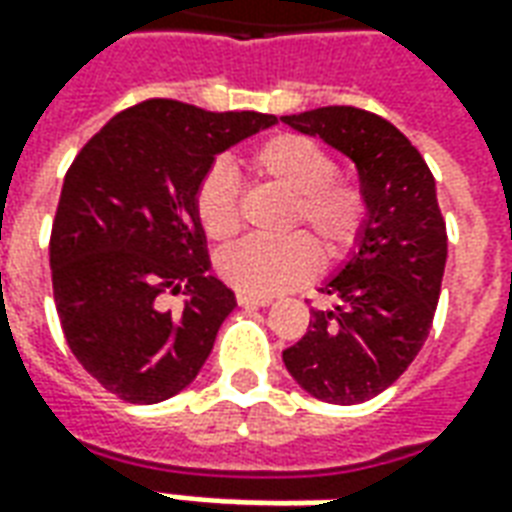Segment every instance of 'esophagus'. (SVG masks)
<instances>
[{
	"label": "esophagus",
	"instance_id": "obj_1",
	"mask_svg": "<svg viewBox=\"0 0 512 512\" xmlns=\"http://www.w3.org/2000/svg\"><path fill=\"white\" fill-rule=\"evenodd\" d=\"M235 299H238L241 307H268V304H271L268 296H249V293H238Z\"/></svg>",
	"mask_w": 512,
	"mask_h": 512
}]
</instances>
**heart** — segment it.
<instances>
[{
  "label": "heart",
  "instance_id": "1",
  "mask_svg": "<svg viewBox=\"0 0 512 512\" xmlns=\"http://www.w3.org/2000/svg\"><path fill=\"white\" fill-rule=\"evenodd\" d=\"M257 178L271 180L290 194L285 227L304 224L326 257L348 252L362 233L367 200L359 186L337 180V164L310 136L277 134L257 145L249 156ZM194 211L200 227L213 241H224L241 227L238 180L227 167H211L197 183ZM219 277L230 288L249 296H274L307 282L318 268V252L307 235L282 238H246L224 249Z\"/></svg>",
  "mask_w": 512,
  "mask_h": 512
}]
</instances>
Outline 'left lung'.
I'll return each mask as SVG.
<instances>
[{"instance_id":"1","label":"left lung","mask_w":512,"mask_h":512,"mask_svg":"<svg viewBox=\"0 0 512 512\" xmlns=\"http://www.w3.org/2000/svg\"><path fill=\"white\" fill-rule=\"evenodd\" d=\"M282 123L351 158L367 219L348 260L323 282L329 310L282 351L293 381L323 403L354 406L384 392L425 345L447 263V227L425 158L389 120L321 106Z\"/></svg>"}]
</instances>
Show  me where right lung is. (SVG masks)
I'll list each match as a JSON object with an SVG mask.
<instances>
[{
    "mask_svg": "<svg viewBox=\"0 0 512 512\" xmlns=\"http://www.w3.org/2000/svg\"><path fill=\"white\" fill-rule=\"evenodd\" d=\"M277 126L153 98L112 117L73 158L51 227V282L79 365L126 403H161L197 378L235 293L208 274L194 191L219 153ZM184 290V310L160 296Z\"/></svg>",
    "mask_w": 512,
    "mask_h": 512,
    "instance_id": "right-lung-1",
    "label": "right lung"
}]
</instances>
